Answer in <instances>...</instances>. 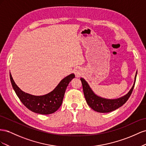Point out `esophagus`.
Returning <instances> with one entry per match:
<instances>
[{
    "label": "esophagus",
    "mask_w": 146,
    "mask_h": 146,
    "mask_svg": "<svg viewBox=\"0 0 146 146\" xmlns=\"http://www.w3.org/2000/svg\"><path fill=\"white\" fill-rule=\"evenodd\" d=\"M74 74H75V76L76 78H79L82 76V71L81 68H76L75 71H74Z\"/></svg>",
    "instance_id": "esophagus-1"
}]
</instances>
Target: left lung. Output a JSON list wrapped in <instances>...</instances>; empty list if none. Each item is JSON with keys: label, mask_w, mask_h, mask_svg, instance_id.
Masks as SVG:
<instances>
[{"label": "left lung", "mask_w": 146, "mask_h": 146, "mask_svg": "<svg viewBox=\"0 0 146 146\" xmlns=\"http://www.w3.org/2000/svg\"><path fill=\"white\" fill-rule=\"evenodd\" d=\"M136 76L137 72L135 74L134 83L128 92L121 97L115 99H108L98 96L94 93L88 82L84 78H81L83 92H84V95L87 105L93 110L98 112H102V113H106V112H110L118 109L119 108L124 105L130 97L135 87Z\"/></svg>", "instance_id": "1"}]
</instances>
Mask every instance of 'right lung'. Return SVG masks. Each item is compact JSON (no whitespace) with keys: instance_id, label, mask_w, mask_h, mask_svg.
<instances>
[{"instance_id":"add662e5","label":"right lung","mask_w":146,"mask_h":146,"mask_svg":"<svg viewBox=\"0 0 146 146\" xmlns=\"http://www.w3.org/2000/svg\"><path fill=\"white\" fill-rule=\"evenodd\" d=\"M75 75L69 74L60 81L58 85L50 92L43 95H34L26 93L16 84L10 72L12 87L16 94L23 105L29 110L37 114H50L56 112L60 107L66 87Z\"/></svg>"}]
</instances>
